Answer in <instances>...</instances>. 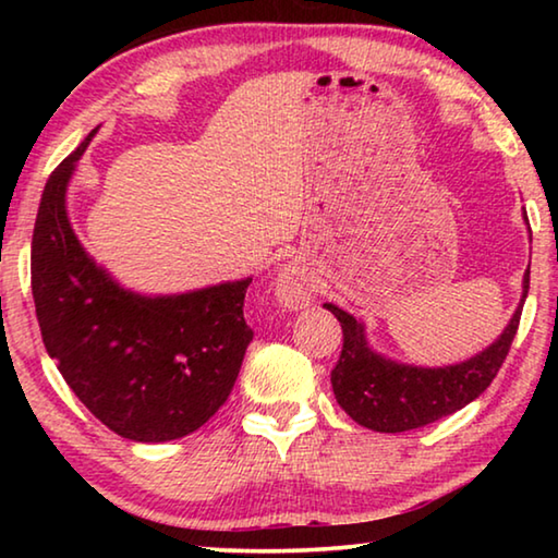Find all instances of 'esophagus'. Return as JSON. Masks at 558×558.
Segmentation results:
<instances>
[{
	"label": "esophagus",
	"mask_w": 558,
	"mask_h": 558,
	"mask_svg": "<svg viewBox=\"0 0 558 558\" xmlns=\"http://www.w3.org/2000/svg\"><path fill=\"white\" fill-rule=\"evenodd\" d=\"M276 295L280 300V305L298 310V307H305L310 298H313V288H310V280L305 272H302L298 266H288L278 272Z\"/></svg>",
	"instance_id": "1"
}]
</instances>
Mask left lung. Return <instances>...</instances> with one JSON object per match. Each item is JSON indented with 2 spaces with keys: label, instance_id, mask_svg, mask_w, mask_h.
<instances>
[{
  "label": "left lung",
  "instance_id": "left-lung-1",
  "mask_svg": "<svg viewBox=\"0 0 558 558\" xmlns=\"http://www.w3.org/2000/svg\"><path fill=\"white\" fill-rule=\"evenodd\" d=\"M529 292V270L524 272L522 305ZM522 305L509 319L502 337L485 352L456 366L442 369H423V366L396 364L391 359L374 354L366 347L364 327L356 319L329 305L339 325H342V354L332 369L335 399L352 415L359 426L379 433H403L460 411L462 405L475 401L497 372L502 369L509 347L514 342Z\"/></svg>",
  "mask_w": 558,
  "mask_h": 558
}]
</instances>
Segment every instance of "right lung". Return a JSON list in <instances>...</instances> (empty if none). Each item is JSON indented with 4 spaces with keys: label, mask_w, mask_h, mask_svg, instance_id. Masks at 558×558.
I'll return each mask as SVG.
<instances>
[{
    "label": "right lung",
    "mask_w": 558,
    "mask_h": 558,
    "mask_svg": "<svg viewBox=\"0 0 558 558\" xmlns=\"http://www.w3.org/2000/svg\"><path fill=\"white\" fill-rule=\"evenodd\" d=\"M53 169L32 239V292L44 347L81 403L118 436L165 442L202 428L229 399L253 329L248 280L145 298L88 258L65 186L90 137Z\"/></svg>",
    "instance_id": "1"
}]
</instances>
